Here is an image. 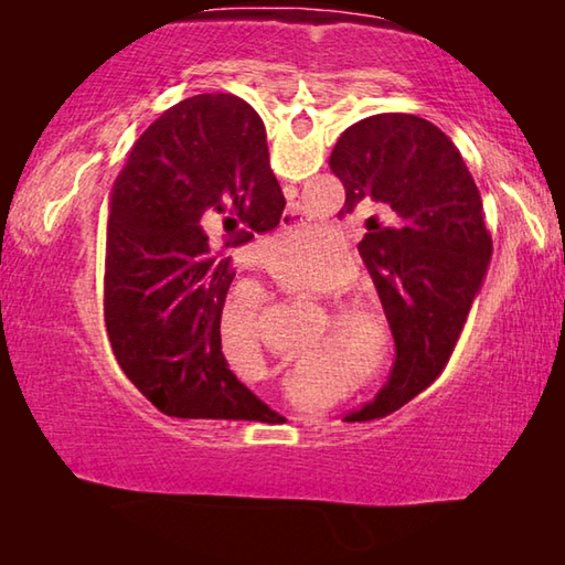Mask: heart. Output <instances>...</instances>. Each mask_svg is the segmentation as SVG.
Instances as JSON below:
<instances>
[{
	"mask_svg": "<svg viewBox=\"0 0 565 565\" xmlns=\"http://www.w3.org/2000/svg\"><path fill=\"white\" fill-rule=\"evenodd\" d=\"M274 271L279 274V279L289 286L291 291L313 296V299H331V296H337L339 291L337 281L306 274L299 264L276 262ZM259 303L262 294L256 286H238V289L228 296L222 311L224 337L232 341L238 351H244L246 356H256L262 349L259 329H256V311H259ZM333 319H337L343 337L349 341H356L359 347H369L371 327H376V313H371L366 303L353 299L343 301L333 309Z\"/></svg>",
	"mask_w": 565,
	"mask_h": 565,
	"instance_id": "b5f03b06",
	"label": "heart"
}]
</instances>
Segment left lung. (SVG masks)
<instances>
[{
	"label": "left lung",
	"mask_w": 565,
	"mask_h": 565,
	"mask_svg": "<svg viewBox=\"0 0 565 565\" xmlns=\"http://www.w3.org/2000/svg\"><path fill=\"white\" fill-rule=\"evenodd\" d=\"M329 167L347 189L341 216L363 202L388 214V224L369 226L359 244L396 343L384 388L343 416L369 420L404 406L444 371L481 289L491 234L454 141L414 114H374L351 124Z\"/></svg>",
	"instance_id": "obj_1"
}]
</instances>
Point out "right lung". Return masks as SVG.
Segmentation results:
<instances>
[{
  "mask_svg": "<svg viewBox=\"0 0 565 565\" xmlns=\"http://www.w3.org/2000/svg\"><path fill=\"white\" fill-rule=\"evenodd\" d=\"M284 204L264 121L234 94L174 104L134 145L111 191L104 321L121 371L161 414L269 418L228 369L218 329L226 254L271 232Z\"/></svg>",
  "mask_w": 565,
  "mask_h": 565,
  "instance_id": "add662e5",
  "label": "right lung"
}]
</instances>
